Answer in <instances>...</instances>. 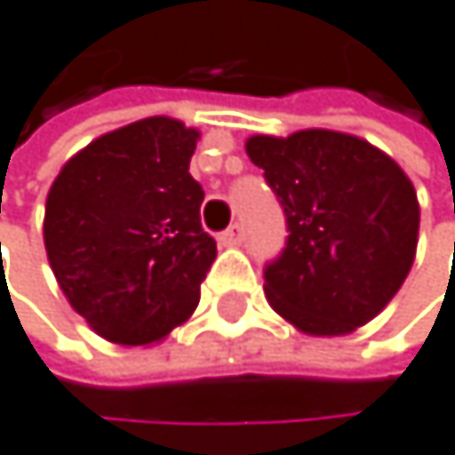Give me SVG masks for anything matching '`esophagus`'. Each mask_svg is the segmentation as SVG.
Masks as SVG:
<instances>
[{
	"mask_svg": "<svg viewBox=\"0 0 455 455\" xmlns=\"http://www.w3.org/2000/svg\"><path fill=\"white\" fill-rule=\"evenodd\" d=\"M242 239H244L242 225H230L228 230L220 233V244H222V247H235V244H242Z\"/></svg>",
	"mask_w": 455,
	"mask_h": 455,
	"instance_id": "34e87169",
	"label": "esophagus"
}]
</instances>
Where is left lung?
<instances>
[{
	"label": "left lung",
	"mask_w": 455,
	"mask_h": 455,
	"mask_svg": "<svg viewBox=\"0 0 455 455\" xmlns=\"http://www.w3.org/2000/svg\"><path fill=\"white\" fill-rule=\"evenodd\" d=\"M286 216V247L264 267L272 308L311 336L361 328L403 286L414 261L419 205L406 172L364 139L300 130L252 136Z\"/></svg>",
	"instance_id": "1"
}]
</instances>
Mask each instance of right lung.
I'll return each mask as SVG.
<instances>
[{"mask_svg": "<svg viewBox=\"0 0 455 455\" xmlns=\"http://www.w3.org/2000/svg\"><path fill=\"white\" fill-rule=\"evenodd\" d=\"M197 139L178 119L132 122L91 141L49 188V267L71 308L116 345L161 342L200 303L216 242L188 174Z\"/></svg>", "mask_w": 455, "mask_h": 455, "instance_id": "obj_1", "label": "right lung"}]
</instances>
